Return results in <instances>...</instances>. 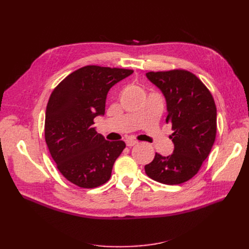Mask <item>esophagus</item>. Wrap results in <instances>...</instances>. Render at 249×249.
<instances>
[{
	"label": "esophagus",
	"instance_id": "34e87169",
	"mask_svg": "<svg viewBox=\"0 0 249 249\" xmlns=\"http://www.w3.org/2000/svg\"><path fill=\"white\" fill-rule=\"evenodd\" d=\"M137 141L136 140H131V139H129V140H126V145L127 146H129V147H131V146H134L135 144H137Z\"/></svg>",
	"mask_w": 249,
	"mask_h": 249
}]
</instances>
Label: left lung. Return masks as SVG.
I'll list each match as a JSON object with an SVG mask.
<instances>
[{"label":"left lung","mask_w":249,"mask_h":249,"mask_svg":"<svg viewBox=\"0 0 249 249\" xmlns=\"http://www.w3.org/2000/svg\"><path fill=\"white\" fill-rule=\"evenodd\" d=\"M148 80L166 101V123L174 153L154 160L144 166L146 175L164 185H179L197 175L208 158L217 133V110L210 90L199 77L185 70L149 71Z\"/></svg>","instance_id":"obj_1"}]
</instances>
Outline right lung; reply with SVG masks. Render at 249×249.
<instances>
[{
	"label": "right lung",
	"mask_w": 249,
	"mask_h": 249,
	"mask_svg": "<svg viewBox=\"0 0 249 249\" xmlns=\"http://www.w3.org/2000/svg\"><path fill=\"white\" fill-rule=\"evenodd\" d=\"M132 70L87 65L69 74L52 91L45 112V141L61 175L77 187L93 189L111 178L126 144L108 141L93 127L105 114L109 89Z\"/></svg>",
	"instance_id": "add662e5"
}]
</instances>
